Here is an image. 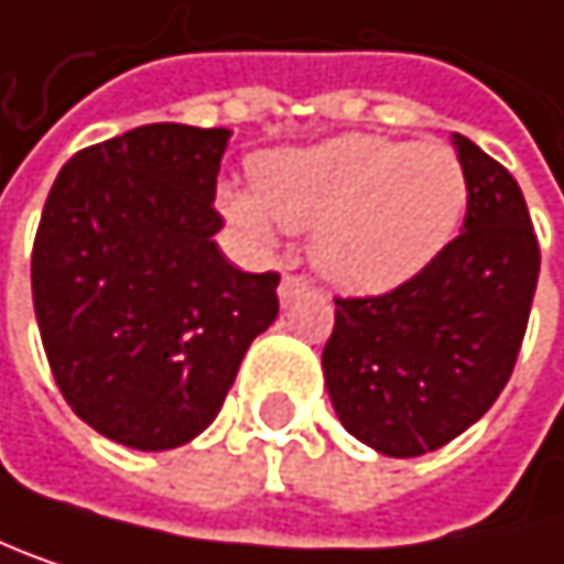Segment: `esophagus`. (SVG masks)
I'll return each mask as SVG.
<instances>
[{"instance_id":"34e87169","label":"esophagus","mask_w":564,"mask_h":564,"mask_svg":"<svg viewBox=\"0 0 564 564\" xmlns=\"http://www.w3.org/2000/svg\"><path fill=\"white\" fill-rule=\"evenodd\" d=\"M302 292H308V282H305V279H299V275H282V282H279V299H282V305H289V302L299 299Z\"/></svg>"}]
</instances>
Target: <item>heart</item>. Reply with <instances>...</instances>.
Segmentation results:
<instances>
[{"mask_svg":"<svg viewBox=\"0 0 564 564\" xmlns=\"http://www.w3.org/2000/svg\"><path fill=\"white\" fill-rule=\"evenodd\" d=\"M256 193L223 189L226 219L269 246L272 219L312 232V262L345 292H384L423 272L469 206L459 156L440 143L345 134L252 160Z\"/></svg>","mask_w":564,"mask_h":564,"instance_id":"1","label":"heart"}]
</instances>
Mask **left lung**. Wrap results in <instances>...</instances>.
<instances>
[{"label": "left lung", "mask_w": 564, "mask_h": 564, "mask_svg": "<svg viewBox=\"0 0 564 564\" xmlns=\"http://www.w3.org/2000/svg\"><path fill=\"white\" fill-rule=\"evenodd\" d=\"M453 147L469 180L463 232L404 285L335 299L322 355L338 421L384 456L440 449L496 404L539 282L519 183L469 138Z\"/></svg>", "instance_id": "1"}]
</instances>
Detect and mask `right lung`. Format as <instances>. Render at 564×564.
<instances>
[{
    "instance_id": "obj_1",
    "label": "right lung",
    "mask_w": 564,
    "mask_h": 564,
    "mask_svg": "<svg viewBox=\"0 0 564 564\" xmlns=\"http://www.w3.org/2000/svg\"><path fill=\"white\" fill-rule=\"evenodd\" d=\"M226 128L143 124L78 150L32 249V302L62 398L101 436L173 449L216 421L279 315V272L223 259Z\"/></svg>"
}]
</instances>
